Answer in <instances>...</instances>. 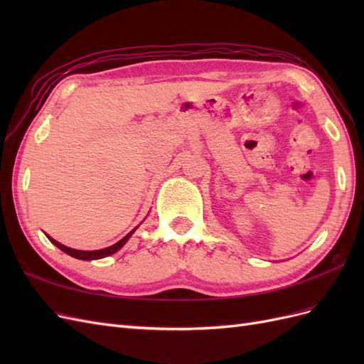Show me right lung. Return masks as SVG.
<instances>
[{
  "instance_id": "1",
  "label": "right lung",
  "mask_w": 364,
  "mask_h": 364,
  "mask_svg": "<svg viewBox=\"0 0 364 364\" xmlns=\"http://www.w3.org/2000/svg\"><path fill=\"white\" fill-rule=\"evenodd\" d=\"M136 229H138V226H136L135 229H132L126 237H123V238H121V240L118 241V243H115V245H112V246H109V247H106V249H100V250H77V249H71V247H68V246L60 245L59 241L51 238L50 235H47V234H46V235L48 237V240L51 241V243H53L54 246L59 247L62 252L68 253L70 257L77 258V259H83V261H92V259H100V258L109 257V255H112V253L118 252L121 247H123V246L127 243L129 238H130L132 235H134V232H135Z\"/></svg>"
}]
</instances>
